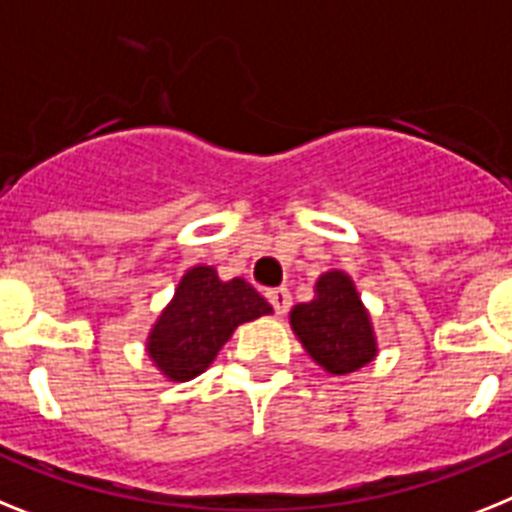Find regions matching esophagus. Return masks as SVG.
Here are the masks:
<instances>
[{
    "mask_svg": "<svg viewBox=\"0 0 512 512\" xmlns=\"http://www.w3.org/2000/svg\"><path fill=\"white\" fill-rule=\"evenodd\" d=\"M266 298H269V303L274 306V311L277 314H287V308H290V303H293V298H290V290L287 287H274V290H269L266 293Z\"/></svg>",
    "mask_w": 512,
    "mask_h": 512,
    "instance_id": "1",
    "label": "esophagus"
}]
</instances>
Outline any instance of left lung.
I'll list each match as a JSON object with an SVG mask.
<instances>
[{"mask_svg": "<svg viewBox=\"0 0 512 512\" xmlns=\"http://www.w3.org/2000/svg\"><path fill=\"white\" fill-rule=\"evenodd\" d=\"M314 293V301L298 303L290 311V327L308 356L335 377L374 361L377 335L350 274L340 269L324 272Z\"/></svg>", "mask_w": 512, "mask_h": 512, "instance_id": "left-lung-1", "label": "left lung"}]
</instances>
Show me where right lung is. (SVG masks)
<instances>
[{"label":"right lung","mask_w":512,"mask_h":512,"mask_svg":"<svg viewBox=\"0 0 512 512\" xmlns=\"http://www.w3.org/2000/svg\"><path fill=\"white\" fill-rule=\"evenodd\" d=\"M266 314L272 306L243 277L219 280L214 266H190L156 316L146 353L170 382H188L209 369L240 324Z\"/></svg>","instance_id":"add662e5"}]
</instances>
